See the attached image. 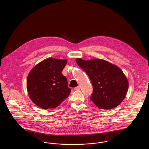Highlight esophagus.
I'll list each match as a JSON object with an SVG mask.
<instances>
[{
    "mask_svg": "<svg viewBox=\"0 0 149 149\" xmlns=\"http://www.w3.org/2000/svg\"><path fill=\"white\" fill-rule=\"evenodd\" d=\"M80 89V86L79 85L78 86H77V87H75V88H74V89L75 90H79Z\"/></svg>",
    "mask_w": 149,
    "mask_h": 149,
    "instance_id": "34e87169",
    "label": "esophagus"
}]
</instances>
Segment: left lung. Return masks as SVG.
<instances>
[{"label": "left lung", "mask_w": 149, "mask_h": 149, "mask_svg": "<svg viewBox=\"0 0 149 149\" xmlns=\"http://www.w3.org/2000/svg\"><path fill=\"white\" fill-rule=\"evenodd\" d=\"M76 62L91 80L93 89L91 100L99 108L113 109L125 99L128 83L118 67L98 58L91 60L77 58Z\"/></svg>", "instance_id": "left-lung-1"}]
</instances>
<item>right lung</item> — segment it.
Returning a JSON list of instances; mask_svg holds the SVG:
<instances>
[{
	"label": "right lung",
	"mask_w": 149,
	"mask_h": 149,
	"mask_svg": "<svg viewBox=\"0 0 149 149\" xmlns=\"http://www.w3.org/2000/svg\"><path fill=\"white\" fill-rule=\"evenodd\" d=\"M66 63V60L48 58L29 72L27 89L36 105L44 109L55 108L68 97L71 89L61 73Z\"/></svg>",
	"instance_id": "right-lung-1"
}]
</instances>
